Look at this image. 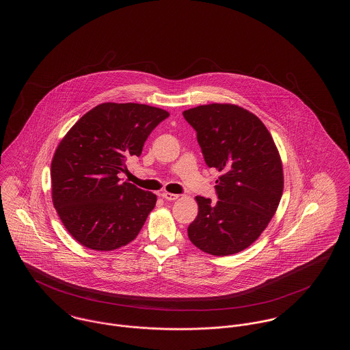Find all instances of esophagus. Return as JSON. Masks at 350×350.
<instances>
[{"label": "esophagus", "instance_id": "1", "mask_svg": "<svg viewBox=\"0 0 350 350\" xmlns=\"http://www.w3.org/2000/svg\"><path fill=\"white\" fill-rule=\"evenodd\" d=\"M161 197L165 200H176L178 198L177 194H172V193H167V191H164V193L161 194Z\"/></svg>", "mask_w": 350, "mask_h": 350}]
</instances>
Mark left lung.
I'll return each mask as SVG.
<instances>
[{"mask_svg": "<svg viewBox=\"0 0 350 350\" xmlns=\"http://www.w3.org/2000/svg\"><path fill=\"white\" fill-rule=\"evenodd\" d=\"M196 130L204 163L217 167V202L197 197L198 215L190 241L214 256L248 248L277 211L283 191L282 163L264 123L227 103L202 105L183 113Z\"/></svg>", "mask_w": 350, "mask_h": 350, "instance_id": "1", "label": "left lung"}]
</instances>
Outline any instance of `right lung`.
<instances>
[{"instance_id":"obj_1","label":"right lung","mask_w":350,"mask_h":350,"mask_svg":"<svg viewBox=\"0 0 350 350\" xmlns=\"http://www.w3.org/2000/svg\"><path fill=\"white\" fill-rule=\"evenodd\" d=\"M169 113L140 103H100L68 131L51 164L53 206L83 247L120 248L140 232L156 196L119 173L126 160L140 156L154 127Z\"/></svg>"}]
</instances>
